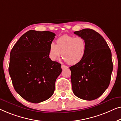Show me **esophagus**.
Listing matches in <instances>:
<instances>
[{
	"label": "esophagus",
	"mask_w": 121,
	"mask_h": 121,
	"mask_svg": "<svg viewBox=\"0 0 121 121\" xmlns=\"http://www.w3.org/2000/svg\"><path fill=\"white\" fill-rule=\"evenodd\" d=\"M67 68H68L67 66H66L65 65H61V69H67Z\"/></svg>",
	"instance_id": "34e87169"
}]
</instances>
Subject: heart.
Masks as SVG:
<instances>
[{"label": "heart", "mask_w": 121, "mask_h": 121, "mask_svg": "<svg viewBox=\"0 0 121 121\" xmlns=\"http://www.w3.org/2000/svg\"><path fill=\"white\" fill-rule=\"evenodd\" d=\"M86 43L83 37L64 35L56 40V44L52 43L49 49V57L52 60H56L62 56L65 61L71 65L77 64L82 61L86 54Z\"/></svg>", "instance_id": "1"}]
</instances>
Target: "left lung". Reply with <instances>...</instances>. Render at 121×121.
Wrapping results in <instances>:
<instances>
[{"mask_svg":"<svg viewBox=\"0 0 121 121\" xmlns=\"http://www.w3.org/2000/svg\"><path fill=\"white\" fill-rule=\"evenodd\" d=\"M86 43L82 61L71 66L72 91L78 98L93 100L104 93L113 70L111 52L104 38L94 30L86 28L74 32Z\"/></svg>","mask_w":121,"mask_h":121,"instance_id":"1","label":"left lung"}]
</instances>
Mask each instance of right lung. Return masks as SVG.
Returning <instances> with one entry per match:
<instances>
[{"label": "right lung", "instance_id": "add662e5", "mask_svg": "<svg viewBox=\"0 0 121 121\" xmlns=\"http://www.w3.org/2000/svg\"><path fill=\"white\" fill-rule=\"evenodd\" d=\"M55 34L30 30L20 37L10 52L9 72L17 93L27 101L47 100L55 91L61 65L49 58Z\"/></svg>", "mask_w": 121, "mask_h": 121}]
</instances>
